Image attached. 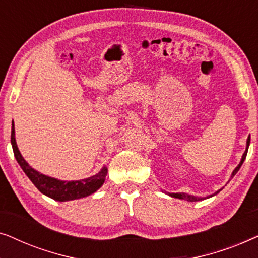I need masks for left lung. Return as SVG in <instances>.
<instances>
[{
  "instance_id": "1",
  "label": "left lung",
  "mask_w": 258,
  "mask_h": 258,
  "mask_svg": "<svg viewBox=\"0 0 258 258\" xmlns=\"http://www.w3.org/2000/svg\"><path fill=\"white\" fill-rule=\"evenodd\" d=\"M249 144H250V136L248 137V141H246V149H245V151H244V154H243L242 160H241V162H239V164L237 165V167L235 168V170L232 171V174H231V178L234 177V176H235L236 174H237V171L239 170V168L242 167L243 162H244L245 157H246V154H248V148H249ZM221 190H222V189H221ZM218 192H220V190H218V191H216L215 194H213V195H209V196H207V197H196V196H192V195H188V194H184V192H176V194L171 192V194H169V196L175 197V199H179V200H185V201H188V202H197V201H202V200L209 199V197H213L214 195H216V194H218Z\"/></svg>"
}]
</instances>
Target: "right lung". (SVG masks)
<instances>
[{"label": "right lung", "mask_w": 258, "mask_h": 258, "mask_svg": "<svg viewBox=\"0 0 258 258\" xmlns=\"http://www.w3.org/2000/svg\"><path fill=\"white\" fill-rule=\"evenodd\" d=\"M13 146V151L15 155V158L20 167L22 168L34 185L40 190L42 194L45 196L50 197V199L55 201H59V202H66V201H72L82 199V197L89 196L94 194L96 190H98L103 185L107 177L108 169L103 167L98 174L91 176V177L80 179V181H59L57 178L49 177L41 172H38L30 167L27 163L26 160L21 155L19 148H17L16 141H15V128H14V121L12 123V137H10Z\"/></svg>", "instance_id": "1"}]
</instances>
